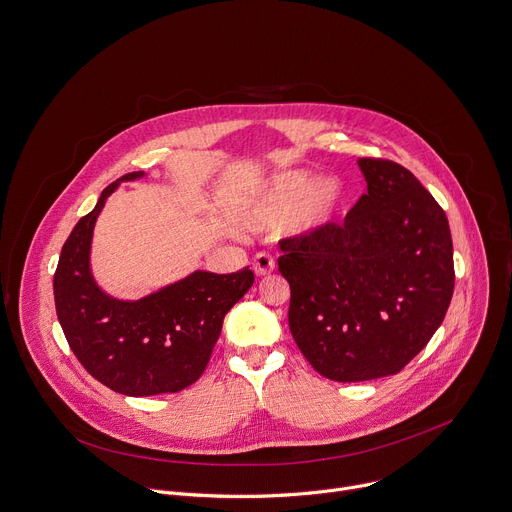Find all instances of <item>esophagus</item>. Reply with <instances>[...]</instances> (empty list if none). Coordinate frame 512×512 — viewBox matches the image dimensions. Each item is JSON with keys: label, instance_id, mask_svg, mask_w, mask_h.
<instances>
[{"label": "esophagus", "instance_id": "esophagus-1", "mask_svg": "<svg viewBox=\"0 0 512 512\" xmlns=\"http://www.w3.org/2000/svg\"><path fill=\"white\" fill-rule=\"evenodd\" d=\"M274 268H276L274 258L270 254H266V252L256 254L254 260H252V270H254L256 276H268V274L274 272Z\"/></svg>", "mask_w": 512, "mask_h": 512}]
</instances>
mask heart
I'll return each mask as SVG.
<instances>
[{
  "label": "heart",
  "mask_w": 512,
  "mask_h": 512,
  "mask_svg": "<svg viewBox=\"0 0 512 512\" xmlns=\"http://www.w3.org/2000/svg\"><path fill=\"white\" fill-rule=\"evenodd\" d=\"M346 203V187L337 177H315L311 170H282L262 181L238 213L248 232H274L291 223L299 234H315L331 225Z\"/></svg>",
  "instance_id": "obj_1"
}]
</instances>
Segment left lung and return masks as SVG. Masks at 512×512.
<instances>
[{
    "label": "left lung",
    "mask_w": 512,
    "mask_h": 512,
    "mask_svg": "<svg viewBox=\"0 0 512 512\" xmlns=\"http://www.w3.org/2000/svg\"><path fill=\"white\" fill-rule=\"evenodd\" d=\"M368 191L342 223L282 240L289 327L307 362L335 382L401 372L441 325L453 295L443 209L411 170L360 158Z\"/></svg>",
    "instance_id": "obj_1"
}]
</instances>
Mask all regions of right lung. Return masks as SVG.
Wrapping results in <instances>:
<instances>
[{"label":"right lung","mask_w":512,"mask_h":512,"mask_svg":"<svg viewBox=\"0 0 512 512\" xmlns=\"http://www.w3.org/2000/svg\"><path fill=\"white\" fill-rule=\"evenodd\" d=\"M130 173L111 183L81 217L54 272V305L67 342L83 368L126 396L179 392L205 370L225 313L254 285L246 266L232 274L195 270L150 295L128 301L105 293L91 270L95 221Z\"/></svg>","instance_id":"obj_1"}]
</instances>
